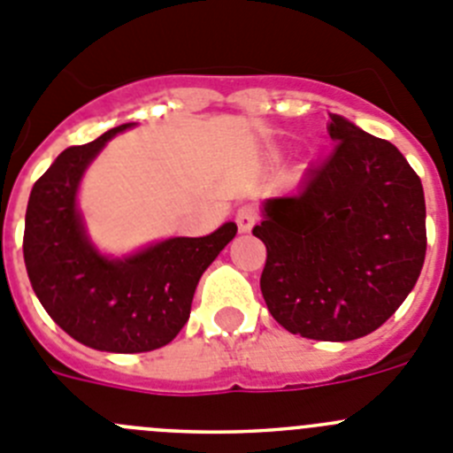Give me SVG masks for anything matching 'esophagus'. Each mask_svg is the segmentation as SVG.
<instances>
[{"label":"esophagus","mask_w":453,"mask_h":453,"mask_svg":"<svg viewBox=\"0 0 453 453\" xmlns=\"http://www.w3.org/2000/svg\"><path fill=\"white\" fill-rule=\"evenodd\" d=\"M257 219H259V214H257V210L252 205H243L236 210V226H239V230L242 232H250L252 226L257 223Z\"/></svg>","instance_id":"1"}]
</instances>
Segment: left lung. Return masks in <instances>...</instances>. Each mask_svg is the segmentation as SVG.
<instances>
[{"label":"left lung","mask_w":453,"mask_h":453,"mask_svg":"<svg viewBox=\"0 0 453 453\" xmlns=\"http://www.w3.org/2000/svg\"><path fill=\"white\" fill-rule=\"evenodd\" d=\"M332 156L296 194L266 198L262 296L277 323L313 341H354L388 320L426 252L425 191L390 142L329 115Z\"/></svg>","instance_id":"8db88e82"}]
</instances>
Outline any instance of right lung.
Masks as SVG:
<instances>
[{
  "mask_svg": "<svg viewBox=\"0 0 453 453\" xmlns=\"http://www.w3.org/2000/svg\"><path fill=\"white\" fill-rule=\"evenodd\" d=\"M65 149L28 196L24 264L44 311L72 338L101 352H150L189 320L198 280L234 239L223 223L207 236H171L126 257L96 250L76 205L85 169L117 133Z\"/></svg>",
  "mask_w": 453,
  "mask_h": 453,
  "instance_id": "right-lung-1",
  "label": "right lung"
}]
</instances>
